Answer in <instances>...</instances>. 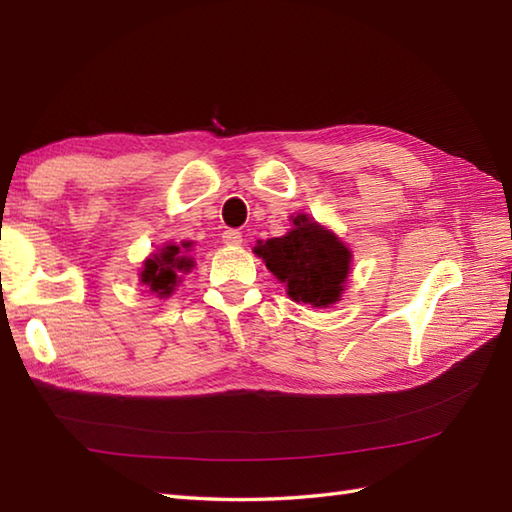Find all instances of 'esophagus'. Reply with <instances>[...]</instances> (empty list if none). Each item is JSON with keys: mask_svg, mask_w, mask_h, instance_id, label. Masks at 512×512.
<instances>
[{"mask_svg": "<svg viewBox=\"0 0 512 512\" xmlns=\"http://www.w3.org/2000/svg\"><path fill=\"white\" fill-rule=\"evenodd\" d=\"M222 242L226 246H239L242 244V233L235 231V228H228V231L222 233Z\"/></svg>", "mask_w": 512, "mask_h": 512, "instance_id": "obj_1", "label": "esophagus"}]
</instances>
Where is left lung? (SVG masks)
Masks as SVG:
<instances>
[{
	"mask_svg": "<svg viewBox=\"0 0 512 512\" xmlns=\"http://www.w3.org/2000/svg\"><path fill=\"white\" fill-rule=\"evenodd\" d=\"M292 228L281 237L259 239L253 253L281 284L292 301L330 308L341 301L352 266V250L330 228L308 213L290 215Z\"/></svg>",
	"mask_w": 512,
	"mask_h": 512,
	"instance_id": "obj_1",
	"label": "left lung"
}]
</instances>
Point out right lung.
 <instances>
[{"label": "right lung", "instance_id": "obj_1", "mask_svg": "<svg viewBox=\"0 0 512 512\" xmlns=\"http://www.w3.org/2000/svg\"><path fill=\"white\" fill-rule=\"evenodd\" d=\"M191 244L193 242H169L158 248V253H151L140 268V284L160 299L173 295L182 275H187L193 268V257H189Z\"/></svg>", "mask_w": 512, "mask_h": 512}]
</instances>
